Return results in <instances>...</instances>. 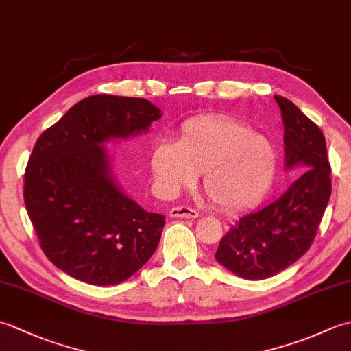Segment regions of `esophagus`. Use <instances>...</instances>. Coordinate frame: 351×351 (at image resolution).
Returning a JSON list of instances; mask_svg holds the SVG:
<instances>
[{
  "mask_svg": "<svg viewBox=\"0 0 351 351\" xmlns=\"http://www.w3.org/2000/svg\"><path fill=\"white\" fill-rule=\"evenodd\" d=\"M171 217H184V219H196L199 217V213L193 210L190 206H173L169 213Z\"/></svg>",
  "mask_w": 351,
  "mask_h": 351,
  "instance_id": "esophagus-1",
  "label": "esophagus"
}]
</instances>
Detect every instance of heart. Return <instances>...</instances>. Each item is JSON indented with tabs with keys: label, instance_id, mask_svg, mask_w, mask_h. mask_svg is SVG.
Masks as SVG:
<instances>
[{
	"label": "heart",
	"instance_id": "b5f03b06",
	"mask_svg": "<svg viewBox=\"0 0 351 351\" xmlns=\"http://www.w3.org/2000/svg\"><path fill=\"white\" fill-rule=\"evenodd\" d=\"M279 162L278 147L252 126L226 116L195 117L181 126L178 143H160L152 171L161 193L175 195L202 173V187L228 211L243 210L270 190Z\"/></svg>",
	"mask_w": 351,
	"mask_h": 351
}]
</instances>
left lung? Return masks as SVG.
I'll list each match as a JSON object with an SVG mask.
<instances>
[{
  "label": "left lung",
  "mask_w": 351,
  "mask_h": 351,
  "mask_svg": "<svg viewBox=\"0 0 351 351\" xmlns=\"http://www.w3.org/2000/svg\"><path fill=\"white\" fill-rule=\"evenodd\" d=\"M274 99L285 128V166L304 171L273 202L238 217L215 252L223 267L252 280L271 278L309 250L332 193L324 134L295 104Z\"/></svg>",
  "instance_id": "8db88e82"
}]
</instances>
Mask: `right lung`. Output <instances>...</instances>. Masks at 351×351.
I'll return each mask as SVG.
<instances>
[{
    "label": "right lung",
    "instance_id": "add662e5",
    "mask_svg": "<svg viewBox=\"0 0 351 351\" xmlns=\"http://www.w3.org/2000/svg\"><path fill=\"white\" fill-rule=\"evenodd\" d=\"M161 111L143 98L93 95L45 130L29 155L24 202L45 255L92 285H116L146 264L162 214L117 187L102 145L147 131Z\"/></svg>",
    "mask_w": 351,
    "mask_h": 351
}]
</instances>
